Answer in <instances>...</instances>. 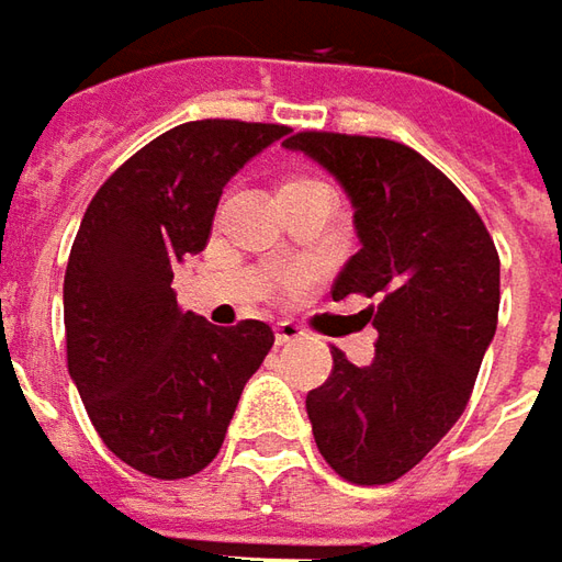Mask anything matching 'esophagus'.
I'll return each instance as SVG.
<instances>
[{
    "mask_svg": "<svg viewBox=\"0 0 562 562\" xmlns=\"http://www.w3.org/2000/svg\"><path fill=\"white\" fill-rule=\"evenodd\" d=\"M301 336H304V329H301L299 323H292V319H280V323H277V345L299 341Z\"/></svg>",
    "mask_w": 562,
    "mask_h": 562,
    "instance_id": "34e87169",
    "label": "esophagus"
}]
</instances>
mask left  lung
I'll use <instances>...</instances> for the list:
<instances>
[{
	"label": "left lung",
	"instance_id": "1",
	"mask_svg": "<svg viewBox=\"0 0 562 562\" xmlns=\"http://www.w3.org/2000/svg\"><path fill=\"white\" fill-rule=\"evenodd\" d=\"M285 148L323 165L355 204L360 251L333 299L367 295L370 367L333 348L307 395L323 460L355 485L411 473L467 411L497 329L501 258L475 207L436 165L395 139L304 130Z\"/></svg>",
	"mask_w": 562,
	"mask_h": 562
}]
</instances>
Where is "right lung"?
Instances as JSON below:
<instances>
[{
	"instance_id": "obj_1",
	"label": "right lung",
	"mask_w": 562,
	"mask_h": 562,
	"mask_svg": "<svg viewBox=\"0 0 562 562\" xmlns=\"http://www.w3.org/2000/svg\"><path fill=\"white\" fill-rule=\"evenodd\" d=\"M282 124L189 121L126 158L92 195L65 273L68 370L108 451L151 479L217 457L273 329L180 311L173 263L211 239L223 186Z\"/></svg>"
}]
</instances>
